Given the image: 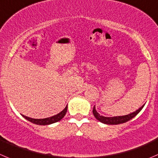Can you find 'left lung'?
<instances>
[{
  "label": "left lung",
  "instance_id": "1",
  "mask_svg": "<svg viewBox=\"0 0 158 158\" xmlns=\"http://www.w3.org/2000/svg\"><path fill=\"white\" fill-rule=\"evenodd\" d=\"M143 107V106H142L139 110H137V111L134 112L132 113H130L128 115H125V116H113V117H106V116H101L100 114L97 113V111L96 110V107H93V113L95 117L96 118V120H98L99 121H100L101 123H103L105 124H111V125H116L120 124V123H126V122L129 121L130 120H131L132 118H134V116H137L139 113V112L142 110V108Z\"/></svg>",
  "mask_w": 158,
  "mask_h": 158
}]
</instances>
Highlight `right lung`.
<instances>
[{
	"mask_svg": "<svg viewBox=\"0 0 158 158\" xmlns=\"http://www.w3.org/2000/svg\"><path fill=\"white\" fill-rule=\"evenodd\" d=\"M67 106H65V108L62 110V112H60L59 113H58L57 115H55V116H51V117L48 118H45V119H33V118H30L27 117V116H24V118H25L26 120H27L28 121L31 122V123H35V124H38V125H48V124H52V123H56V122L59 121L62 119V118L65 116V113L67 112Z\"/></svg>",
	"mask_w": 158,
	"mask_h": 158,
	"instance_id": "1",
	"label": "right lung"
}]
</instances>
